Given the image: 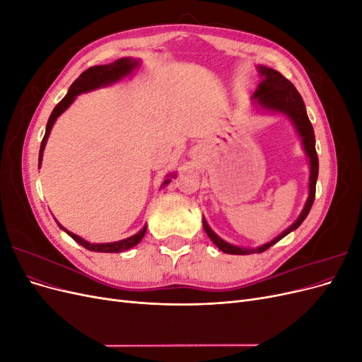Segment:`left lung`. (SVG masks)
<instances>
[{
    "label": "left lung",
    "mask_w": 362,
    "mask_h": 362,
    "mask_svg": "<svg viewBox=\"0 0 362 362\" xmlns=\"http://www.w3.org/2000/svg\"><path fill=\"white\" fill-rule=\"evenodd\" d=\"M258 69H259V74L262 75V81L259 83L258 89L254 95L257 98V103L261 107L267 108V110L286 113L293 120V124H294L296 129H298V133L302 139V144H303L306 156L310 157V168H311L310 196H308V201H306L303 211L300 213L298 221H296L288 229H286V231H284L281 235H278L276 238H273L270 243L262 245L257 249H245V247H238V246L226 243L225 240H222L221 237L216 235L211 231V228L208 226V223L205 222V218H204L202 225H204L206 235L211 238V242L218 249L225 252V254H231V255L261 254V252L267 250L270 246L278 243L281 238H284L287 234L294 231L296 228H299L300 223L306 218V216H308L311 206L314 204L315 182H317V177H319V157H317V152H315L314 129H313V125H311L310 119H308V115H306L305 104H303L300 93L296 90V87L293 86V83L288 81L281 72L272 69V68H266V66H259Z\"/></svg>",
    "instance_id": "8db88e82"
}]
</instances>
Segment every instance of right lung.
Wrapping results in <instances>:
<instances>
[{"instance_id": "add662e5", "label": "right lung", "mask_w": 362, "mask_h": 362, "mask_svg": "<svg viewBox=\"0 0 362 362\" xmlns=\"http://www.w3.org/2000/svg\"><path fill=\"white\" fill-rule=\"evenodd\" d=\"M139 64L137 60H133V59H119L110 64H100V66H92L89 69H86L78 78H76L72 86L69 87V92L68 95L63 98V100L54 107V110L48 119V124H47V131H45V136H43L42 139V144H40V151H39V168H40V163H42V156H43V149H45V145H47V140H48V136L51 133V128L54 125V122H56V119L66 110V108L74 103L75 96L80 95L83 92H89V90H93V89H98V87L101 86H107L110 83H115L117 80L122 78V76L128 75L131 71H133L136 66ZM170 180H166L163 182V185H166ZM59 223V222H57ZM59 226L62 229H64L60 223ZM76 243H80L83 247L89 249V250H93V252H122V250H127L129 247L136 246L141 238H144L145 233H146V226L141 229L140 233H137L136 235L133 237H128L125 240H120V242H115V243H101V245H95V243H89L86 242V240H83L81 237L75 235L72 233H69L68 229H64Z\"/></svg>"}]
</instances>
